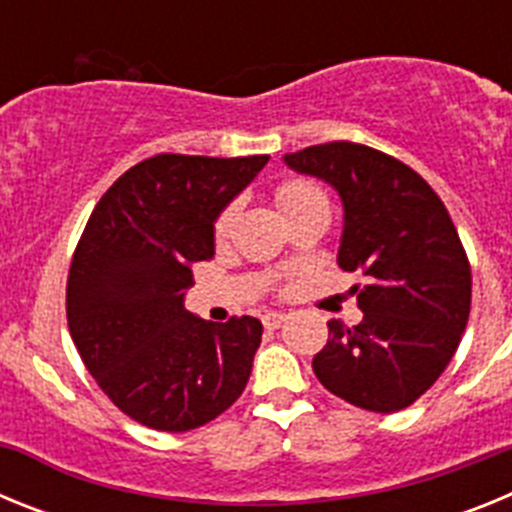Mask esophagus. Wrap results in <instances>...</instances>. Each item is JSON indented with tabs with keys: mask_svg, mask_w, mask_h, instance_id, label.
<instances>
[{
	"mask_svg": "<svg viewBox=\"0 0 512 512\" xmlns=\"http://www.w3.org/2000/svg\"><path fill=\"white\" fill-rule=\"evenodd\" d=\"M284 320H287V315H284V312L269 310V312H264V318H261V323H264L266 330H277L279 325L284 323Z\"/></svg>",
	"mask_w": 512,
	"mask_h": 512,
	"instance_id": "1",
	"label": "esophagus"
}]
</instances>
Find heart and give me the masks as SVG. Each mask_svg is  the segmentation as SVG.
Masks as SVG:
<instances>
[{
	"instance_id": "obj_1",
	"label": "heart",
	"mask_w": 512,
	"mask_h": 512,
	"mask_svg": "<svg viewBox=\"0 0 512 512\" xmlns=\"http://www.w3.org/2000/svg\"><path fill=\"white\" fill-rule=\"evenodd\" d=\"M277 205L282 207L284 215H295V212L305 210V207L310 205H318V202H325L323 192H320L315 184L310 182H302V179H287V182H282L277 187ZM233 220H235V205H228L225 207L220 215H217L215 220V228H212V233H215V241H225L230 233V228H233Z\"/></svg>"
}]
</instances>
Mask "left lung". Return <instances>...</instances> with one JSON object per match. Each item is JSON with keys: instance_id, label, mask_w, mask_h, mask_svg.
I'll list each match as a JSON object with an SVG mask.
<instances>
[{"instance_id": "obj_1", "label": "left lung", "mask_w": 512, "mask_h": 512, "mask_svg": "<svg viewBox=\"0 0 512 512\" xmlns=\"http://www.w3.org/2000/svg\"><path fill=\"white\" fill-rule=\"evenodd\" d=\"M284 164L336 189L338 266L366 277L351 289L364 320H330L315 377L356 408H408L449 366L469 320L472 269L449 210L418 171L361 143H320Z\"/></svg>"}]
</instances>
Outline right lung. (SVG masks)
Wrapping results in <instances>:
<instances>
[{
  "label": "right lung",
  "instance_id": "1",
  "mask_svg": "<svg viewBox=\"0 0 512 512\" xmlns=\"http://www.w3.org/2000/svg\"><path fill=\"white\" fill-rule=\"evenodd\" d=\"M269 156L158 153L102 194L74 251L66 318L81 361L128 418L184 433L233 405L264 325L210 323L184 307L192 264L212 259L215 220Z\"/></svg>",
  "mask_w": 512,
  "mask_h": 512
}]
</instances>
